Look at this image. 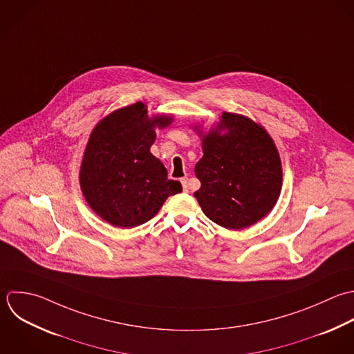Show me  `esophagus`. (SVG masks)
<instances>
[{
	"instance_id": "obj_1",
	"label": "esophagus",
	"mask_w": 354,
	"mask_h": 354,
	"mask_svg": "<svg viewBox=\"0 0 354 354\" xmlns=\"http://www.w3.org/2000/svg\"><path fill=\"white\" fill-rule=\"evenodd\" d=\"M180 182H182V186H183V192L189 193V190H190V186H189V179H187V178H183Z\"/></svg>"
}]
</instances>
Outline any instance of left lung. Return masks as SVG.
<instances>
[{"label":"left lung","mask_w":354,"mask_h":354,"mask_svg":"<svg viewBox=\"0 0 354 354\" xmlns=\"http://www.w3.org/2000/svg\"><path fill=\"white\" fill-rule=\"evenodd\" d=\"M227 129L222 136L220 131ZM194 193L207 218L232 230L248 227L276 205L283 182L279 151L252 120L223 113L219 128L203 139Z\"/></svg>","instance_id":"1"}]
</instances>
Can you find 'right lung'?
Returning a JSON list of instances; mask_svg holds the SVG:
<instances>
[{"mask_svg":"<svg viewBox=\"0 0 354 354\" xmlns=\"http://www.w3.org/2000/svg\"><path fill=\"white\" fill-rule=\"evenodd\" d=\"M169 117L149 118L142 102L103 118L91 133L81 164L80 183L91 208L118 227L150 221L164 201L182 192L168 179L165 167L150 153L154 127H167Z\"/></svg>","mask_w":354,"mask_h":354,"instance_id":"right-lung-1","label":"right lung"}]
</instances>
